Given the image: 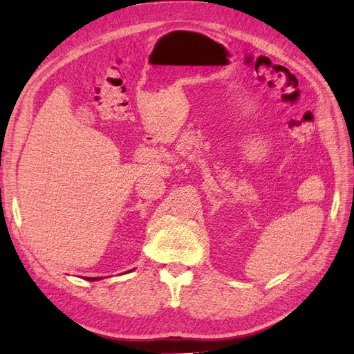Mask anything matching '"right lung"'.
Segmentation results:
<instances>
[{
  "instance_id": "obj_1",
  "label": "right lung",
  "mask_w": 354,
  "mask_h": 354,
  "mask_svg": "<svg viewBox=\"0 0 354 354\" xmlns=\"http://www.w3.org/2000/svg\"><path fill=\"white\" fill-rule=\"evenodd\" d=\"M100 279H102V277H86V280H88V281H97Z\"/></svg>"
}]
</instances>
